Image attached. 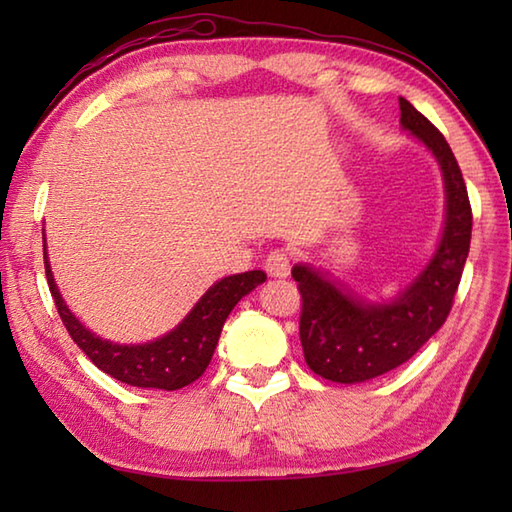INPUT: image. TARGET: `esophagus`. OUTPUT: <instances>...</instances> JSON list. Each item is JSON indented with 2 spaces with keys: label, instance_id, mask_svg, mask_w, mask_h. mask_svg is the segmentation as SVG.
Masks as SVG:
<instances>
[{
  "label": "esophagus",
  "instance_id": "1",
  "mask_svg": "<svg viewBox=\"0 0 512 512\" xmlns=\"http://www.w3.org/2000/svg\"><path fill=\"white\" fill-rule=\"evenodd\" d=\"M290 262H292V257H290L288 250L275 248V250H270V255L266 257L264 268H266L268 275L286 277L290 273Z\"/></svg>",
  "mask_w": 512,
  "mask_h": 512
}]
</instances>
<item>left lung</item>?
Returning a JSON list of instances; mask_svg holds the SVG:
<instances>
[{
    "mask_svg": "<svg viewBox=\"0 0 512 512\" xmlns=\"http://www.w3.org/2000/svg\"><path fill=\"white\" fill-rule=\"evenodd\" d=\"M400 125L431 149L447 191V222L436 255L389 303L345 295L310 266H295L301 292L299 336L306 363L332 383H363L396 369L416 354L447 321L469 257L473 213L458 160L447 140L407 99H400Z\"/></svg>",
    "mask_w": 512,
    "mask_h": 512,
    "instance_id": "obj_1",
    "label": "left lung"
}]
</instances>
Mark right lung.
Segmentation results:
<instances>
[{
	"mask_svg": "<svg viewBox=\"0 0 512 512\" xmlns=\"http://www.w3.org/2000/svg\"><path fill=\"white\" fill-rule=\"evenodd\" d=\"M43 264H46V279L54 306L59 310L65 330L70 332L72 341L81 347L83 354L105 374L121 380V383L165 391L187 387L204 374L213 358L215 345L220 341L226 317L239 299L266 281L264 270H248L242 275L224 277L206 290V295L195 303V308L184 317L178 328L162 339L145 345H116L85 330L65 306L52 279L46 248H43Z\"/></svg>",
	"mask_w": 512,
	"mask_h": 512,
	"instance_id": "add662e5",
	"label": "right lung"
}]
</instances>
